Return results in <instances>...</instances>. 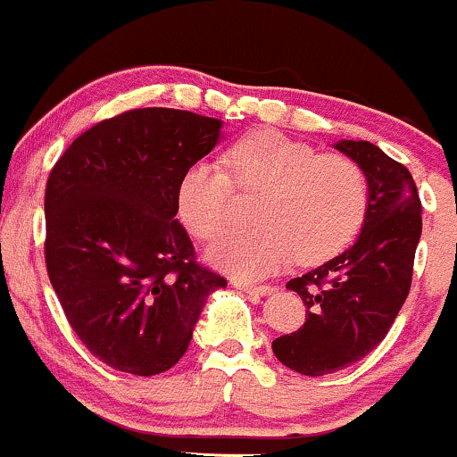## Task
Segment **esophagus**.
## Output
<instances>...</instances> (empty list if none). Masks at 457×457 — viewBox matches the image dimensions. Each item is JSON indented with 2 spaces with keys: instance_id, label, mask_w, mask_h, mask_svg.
<instances>
[{
  "instance_id": "1",
  "label": "esophagus",
  "mask_w": 457,
  "mask_h": 457,
  "mask_svg": "<svg viewBox=\"0 0 457 457\" xmlns=\"http://www.w3.org/2000/svg\"><path fill=\"white\" fill-rule=\"evenodd\" d=\"M233 287L245 291V294H256V295H268L274 291V287L271 285H250V283H244V280H233Z\"/></svg>"
}]
</instances>
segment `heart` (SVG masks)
I'll return each mask as SVG.
<instances>
[{"label":"heart","instance_id":"obj_1","mask_svg":"<svg viewBox=\"0 0 457 457\" xmlns=\"http://www.w3.org/2000/svg\"><path fill=\"white\" fill-rule=\"evenodd\" d=\"M228 172L198 160L183 172L177 209L194 237L227 227L235 187L259 192L254 228L227 230L207 248L209 263L237 278H261L297 259L315 265L341 253L365 222V172L345 155L324 153L280 131H254L227 153Z\"/></svg>","mask_w":457,"mask_h":457}]
</instances>
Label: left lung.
<instances>
[{
    "label": "left lung",
    "mask_w": 457,
    "mask_h": 457,
    "mask_svg": "<svg viewBox=\"0 0 457 457\" xmlns=\"http://www.w3.org/2000/svg\"><path fill=\"white\" fill-rule=\"evenodd\" d=\"M335 148L365 172V222L352 248L287 283L304 302L306 321L271 343L285 367L311 378L353 365L386 337L408 297L421 239V201L408 168L365 140Z\"/></svg>",
    "instance_id": "obj_1"
}]
</instances>
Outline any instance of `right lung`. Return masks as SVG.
Returning <instances> with one entry per match:
<instances>
[{"label": "right lung", "instance_id": "right-lung-1", "mask_svg": "<svg viewBox=\"0 0 457 457\" xmlns=\"http://www.w3.org/2000/svg\"><path fill=\"white\" fill-rule=\"evenodd\" d=\"M220 129L186 110H129L81 133L49 174V280L75 335L112 369L157 376L177 365L209 294L227 287L196 263L174 218L183 172Z\"/></svg>", "mask_w": 457, "mask_h": 457}]
</instances>
